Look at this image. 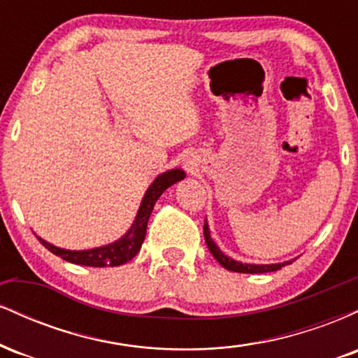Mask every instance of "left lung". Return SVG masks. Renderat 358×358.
Instances as JSON below:
<instances>
[{"label": "left lung", "instance_id": "obj_1", "mask_svg": "<svg viewBox=\"0 0 358 358\" xmlns=\"http://www.w3.org/2000/svg\"><path fill=\"white\" fill-rule=\"evenodd\" d=\"M203 236H205V242H207V248L212 252V256L217 259V262L222 266V268L234 271V273H245V274H259V273H271V271H278L285 266L291 264L294 261H285V262H276V264H250V262H241L236 261V259L225 256L224 252L219 249V245L213 242L210 237V229H208V222L205 219V225H203Z\"/></svg>", "mask_w": 358, "mask_h": 358}]
</instances>
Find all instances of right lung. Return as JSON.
I'll return each mask as SVG.
<instances>
[{
  "mask_svg": "<svg viewBox=\"0 0 358 358\" xmlns=\"http://www.w3.org/2000/svg\"><path fill=\"white\" fill-rule=\"evenodd\" d=\"M187 176L183 170L180 168H173V170H168L165 173L158 175L153 180V183L148 187V190L143 196L141 205H139L134 222L131 224V227L127 229L124 236L119 237L117 241L110 242V244L101 245V248L94 249H84V250H71V249H62L57 245L50 244V242L43 241L42 237H38V241L50 250L52 254L64 259V261L72 262V264H80V266H92V268H106V266H121L126 264L127 261H131L141 249L143 241L146 237V227L148 220H150L151 212L156 200L162 196V193L166 190L168 187L175 185L176 182H182Z\"/></svg>",
  "mask_w": 358,
  "mask_h": 358,
  "instance_id": "right-lung-1",
  "label": "right lung"
}]
</instances>
